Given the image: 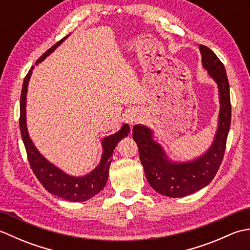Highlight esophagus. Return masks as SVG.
Returning a JSON list of instances; mask_svg holds the SVG:
<instances>
[{
  "label": "esophagus",
  "instance_id": "esophagus-1",
  "mask_svg": "<svg viewBox=\"0 0 250 250\" xmlns=\"http://www.w3.org/2000/svg\"><path fill=\"white\" fill-rule=\"evenodd\" d=\"M131 122H132V121H131Z\"/></svg>",
  "mask_w": 250,
  "mask_h": 250
}]
</instances>
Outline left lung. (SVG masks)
<instances>
[{"instance_id":"1","label":"left lung","mask_w":250,"mask_h":250,"mask_svg":"<svg viewBox=\"0 0 250 250\" xmlns=\"http://www.w3.org/2000/svg\"><path fill=\"white\" fill-rule=\"evenodd\" d=\"M200 50L203 66L218 84L220 98L219 126L209 150L195 161L172 163L167 160L160 145L151 140L149 129L136 125L132 130L148 183L157 192L171 198L189 195L204 188L213 180L224 159L230 130V86L225 65L208 47L200 45Z\"/></svg>"}]
</instances>
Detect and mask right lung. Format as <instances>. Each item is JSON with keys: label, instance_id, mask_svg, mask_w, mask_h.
<instances>
[{"label": "right lung", "instance_id": "1", "mask_svg": "<svg viewBox=\"0 0 250 250\" xmlns=\"http://www.w3.org/2000/svg\"><path fill=\"white\" fill-rule=\"evenodd\" d=\"M67 36L63 37L61 41L58 42L52 47L47 50L44 55H42L36 61V64L43 61L45 58L51 54L58 46H59ZM33 67L26 74L22 84L20 95V131L21 136L26 150V156L30 163L32 171L35 174L40 183L48 192L55 194L59 198H62L71 202H83L92 196L98 194L102 190L108 178V169L111 162V155L118 142L129 134L130 126L124 125V126L117 132V133L105 137L103 140V155L99 167L93 172L86 175L83 177H73L61 172L59 168L52 166L46 159L37 151L33 143L30 140L28 130H26L25 124V100H26V90H28V83L32 74Z\"/></svg>", "mask_w": 250, "mask_h": 250}]
</instances>
